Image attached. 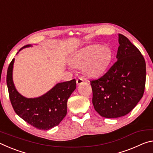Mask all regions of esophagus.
I'll use <instances>...</instances> for the list:
<instances>
[{"instance_id": "1", "label": "esophagus", "mask_w": 153, "mask_h": 153, "mask_svg": "<svg viewBox=\"0 0 153 153\" xmlns=\"http://www.w3.org/2000/svg\"><path fill=\"white\" fill-rule=\"evenodd\" d=\"M84 80L82 78H80V77L76 80V82H77V85H80V84H83V83H84Z\"/></svg>"}]
</instances>
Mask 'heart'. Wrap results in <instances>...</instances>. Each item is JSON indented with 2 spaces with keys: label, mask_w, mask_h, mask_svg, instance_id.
Here are the masks:
<instances>
[{
  "label": "heart",
  "mask_w": 153,
  "mask_h": 153,
  "mask_svg": "<svg viewBox=\"0 0 153 153\" xmlns=\"http://www.w3.org/2000/svg\"><path fill=\"white\" fill-rule=\"evenodd\" d=\"M112 58L110 48L100 45L90 46L76 52L70 60L71 65L82 69L85 75L97 77L104 73Z\"/></svg>",
  "instance_id": "b5f03b06"
}]
</instances>
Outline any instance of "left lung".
I'll list each match as a JSON object with an SVG mask.
<instances>
[{"mask_svg": "<svg viewBox=\"0 0 153 153\" xmlns=\"http://www.w3.org/2000/svg\"><path fill=\"white\" fill-rule=\"evenodd\" d=\"M117 61L104 76L91 81L92 104L100 116L117 118L127 115L143 96L146 63L128 38L119 34Z\"/></svg>", "mask_w": 153, "mask_h": 153, "instance_id": "obj_1", "label": "left lung"}]
</instances>
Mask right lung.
<instances>
[{
  "label": "right lung",
  "mask_w": 153,
  "mask_h": 153,
  "mask_svg": "<svg viewBox=\"0 0 153 153\" xmlns=\"http://www.w3.org/2000/svg\"><path fill=\"white\" fill-rule=\"evenodd\" d=\"M32 46V45L25 46L19 52ZM14 62L15 59L7 70V84L15 113L37 129L48 130L58 126L67 114V100L76 88V79L57 83L47 92L38 97L26 98L21 94L15 86L13 79Z\"/></svg>",
  "instance_id": "right-lung-1"
}]
</instances>
